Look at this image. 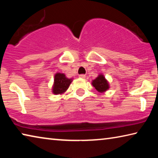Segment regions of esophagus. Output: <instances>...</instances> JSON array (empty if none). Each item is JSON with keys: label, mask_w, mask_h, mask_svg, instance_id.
<instances>
[{"label": "esophagus", "mask_w": 158, "mask_h": 158, "mask_svg": "<svg viewBox=\"0 0 158 158\" xmlns=\"http://www.w3.org/2000/svg\"><path fill=\"white\" fill-rule=\"evenodd\" d=\"M79 78H81V79H85V74H79Z\"/></svg>", "instance_id": "34e87169"}]
</instances>
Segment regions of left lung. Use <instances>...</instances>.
Listing matches in <instances>:
<instances>
[{
	"mask_svg": "<svg viewBox=\"0 0 158 158\" xmlns=\"http://www.w3.org/2000/svg\"><path fill=\"white\" fill-rule=\"evenodd\" d=\"M91 84L98 92L100 93H105L110 88L109 83L103 74L100 73L95 79L92 80Z\"/></svg>",
	"mask_w": 158,
	"mask_h": 158,
	"instance_id": "8db88e82",
	"label": "left lung"
}]
</instances>
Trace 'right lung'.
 <instances>
[{
	"mask_svg": "<svg viewBox=\"0 0 158 158\" xmlns=\"http://www.w3.org/2000/svg\"><path fill=\"white\" fill-rule=\"evenodd\" d=\"M73 78H68L64 73H57L53 79L52 92L54 95H62L68 89Z\"/></svg>",
	"mask_w": 158,
	"mask_h": 158,
	"instance_id": "add662e5",
	"label": "right lung"
}]
</instances>
